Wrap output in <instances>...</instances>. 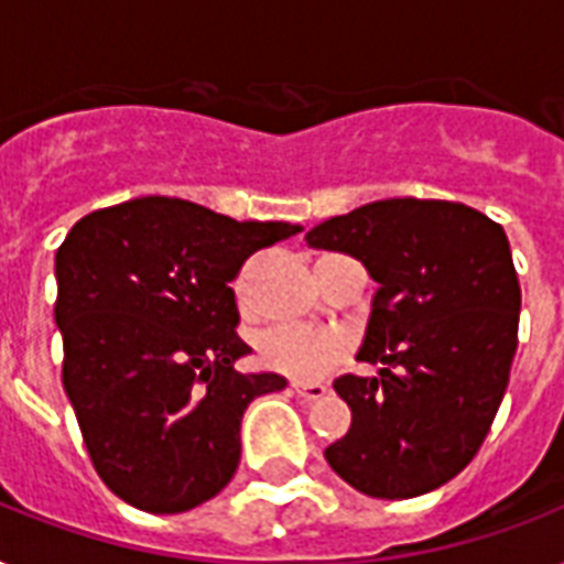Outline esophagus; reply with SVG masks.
Returning <instances> with one entry per match:
<instances>
[{
  "mask_svg": "<svg viewBox=\"0 0 564 564\" xmlns=\"http://www.w3.org/2000/svg\"><path fill=\"white\" fill-rule=\"evenodd\" d=\"M292 389H295L301 398H307V401H318V398H325L327 394L325 383H304V380H292Z\"/></svg>",
  "mask_w": 564,
  "mask_h": 564,
  "instance_id": "obj_1",
  "label": "esophagus"
}]
</instances>
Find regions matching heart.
<instances>
[{
	"mask_svg": "<svg viewBox=\"0 0 564 564\" xmlns=\"http://www.w3.org/2000/svg\"><path fill=\"white\" fill-rule=\"evenodd\" d=\"M257 351L269 369L299 380H313L334 369V362L343 357V339L318 327L278 325L260 336Z\"/></svg>",
	"mask_w": 564,
	"mask_h": 564,
	"instance_id": "heart-1",
	"label": "heart"
}]
</instances>
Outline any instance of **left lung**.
Returning a JSON list of instances; mask_svg holds the SVG:
<instances>
[{"label": "left lung", "mask_w": 564, "mask_h": 564, "mask_svg": "<svg viewBox=\"0 0 564 564\" xmlns=\"http://www.w3.org/2000/svg\"><path fill=\"white\" fill-rule=\"evenodd\" d=\"M304 239L357 257L380 286L357 354L380 371L334 380L351 427L325 459L369 498L445 486L480 451L509 386L521 286L507 234L468 204L386 198Z\"/></svg>", "instance_id": "1"}]
</instances>
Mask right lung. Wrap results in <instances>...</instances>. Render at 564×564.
I'll return each instance as SVG.
<instances>
[{
	"mask_svg": "<svg viewBox=\"0 0 564 564\" xmlns=\"http://www.w3.org/2000/svg\"><path fill=\"white\" fill-rule=\"evenodd\" d=\"M145 195L75 221L55 254L64 389L93 468L131 507L175 516L216 498L239 465L248 403L281 375H239L230 281L299 234Z\"/></svg>",
	"mask_w": 564,
	"mask_h": 564,
	"instance_id": "right-lung-1",
	"label": "right lung"
}]
</instances>
